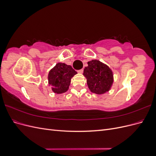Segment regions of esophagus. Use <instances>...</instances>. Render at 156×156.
<instances>
[{"instance_id": "34e87169", "label": "esophagus", "mask_w": 156, "mask_h": 156, "mask_svg": "<svg viewBox=\"0 0 156 156\" xmlns=\"http://www.w3.org/2000/svg\"><path fill=\"white\" fill-rule=\"evenodd\" d=\"M77 72L79 73H83V69H79L77 71Z\"/></svg>"}]
</instances>
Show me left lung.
Segmentation results:
<instances>
[{"label": "left lung", "instance_id": "1", "mask_svg": "<svg viewBox=\"0 0 156 156\" xmlns=\"http://www.w3.org/2000/svg\"><path fill=\"white\" fill-rule=\"evenodd\" d=\"M83 75L87 78L90 90L96 94L108 92L113 83L112 70L108 66L98 60L88 62V66L84 68Z\"/></svg>", "mask_w": 156, "mask_h": 156}]
</instances>
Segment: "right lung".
<instances>
[{
  "mask_svg": "<svg viewBox=\"0 0 156 156\" xmlns=\"http://www.w3.org/2000/svg\"><path fill=\"white\" fill-rule=\"evenodd\" d=\"M77 72L69 65L64 63H57L55 66L49 71L48 81L52 90L56 94H62L66 92L72 79Z\"/></svg>",
  "mask_w": 156,
  "mask_h": 156,
  "instance_id": "add662e5",
  "label": "right lung"
}]
</instances>
